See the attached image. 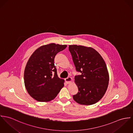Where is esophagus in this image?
Segmentation results:
<instances>
[{"instance_id":"obj_1","label":"esophagus","mask_w":133,"mask_h":133,"mask_svg":"<svg viewBox=\"0 0 133 133\" xmlns=\"http://www.w3.org/2000/svg\"><path fill=\"white\" fill-rule=\"evenodd\" d=\"M65 79V82H66L67 84H70L72 81V78L71 77H68L66 78Z\"/></svg>"}]
</instances>
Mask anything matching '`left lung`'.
Returning <instances> with one entry per match:
<instances>
[{
  "label": "left lung",
  "mask_w": 133,
  "mask_h": 133,
  "mask_svg": "<svg viewBox=\"0 0 133 133\" xmlns=\"http://www.w3.org/2000/svg\"><path fill=\"white\" fill-rule=\"evenodd\" d=\"M76 70L75 83L78 92L73 95L78 103L91 105L98 102L105 94L109 75L103 58L94 49L82 45H69Z\"/></svg>",
  "instance_id": "1"
}]
</instances>
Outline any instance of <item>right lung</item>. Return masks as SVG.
I'll return each mask as SVG.
<instances>
[{
  "mask_svg": "<svg viewBox=\"0 0 133 133\" xmlns=\"http://www.w3.org/2000/svg\"><path fill=\"white\" fill-rule=\"evenodd\" d=\"M66 45L50 43L37 49L30 57L24 72L26 89L31 97L40 102L54 99L64 87L58 76L54 59Z\"/></svg>",
  "mask_w": 133,
  "mask_h": 133,
  "instance_id": "obj_1",
  "label": "right lung"
}]
</instances>
